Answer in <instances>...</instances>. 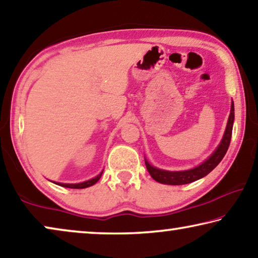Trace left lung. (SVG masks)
Listing matches in <instances>:
<instances>
[{
    "mask_svg": "<svg viewBox=\"0 0 258 258\" xmlns=\"http://www.w3.org/2000/svg\"><path fill=\"white\" fill-rule=\"evenodd\" d=\"M233 121H234V104L231 105V113L228 117L226 131H225L223 140L218 146V148L211 156L207 159L206 162H203L201 165L198 167H194L191 170L187 171H178V172H172V171H164L159 170L156 167L151 166L148 162L146 161V167L148 170L149 174L153 177L155 180L166 183V185H186V183L193 182L195 180H199L203 177H206L207 174H209L212 170L217 166L223 157L226 154V151L230 147L231 144V138H232V130H233Z\"/></svg>",
    "mask_w": 258,
    "mask_h": 258,
    "instance_id": "1",
    "label": "left lung"
}]
</instances>
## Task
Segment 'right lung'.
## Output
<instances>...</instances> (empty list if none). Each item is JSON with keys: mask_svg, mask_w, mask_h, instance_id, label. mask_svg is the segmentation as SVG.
<instances>
[{"mask_svg": "<svg viewBox=\"0 0 258 258\" xmlns=\"http://www.w3.org/2000/svg\"><path fill=\"white\" fill-rule=\"evenodd\" d=\"M101 175H102V172L99 175H97V177L91 179V180L85 181V182H80V183H58V185L63 186V187H67V188H78V189H79V188H87L89 186H93L94 183H96L97 181H99Z\"/></svg>", "mask_w": 258, "mask_h": 258, "instance_id": "add662e5", "label": "right lung"}]
</instances>
